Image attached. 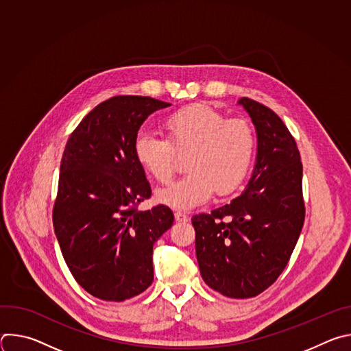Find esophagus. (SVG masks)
I'll list each match as a JSON object with an SVG mask.
<instances>
[{"instance_id": "obj_1", "label": "esophagus", "mask_w": 351, "mask_h": 351, "mask_svg": "<svg viewBox=\"0 0 351 351\" xmlns=\"http://www.w3.org/2000/svg\"><path fill=\"white\" fill-rule=\"evenodd\" d=\"M175 219H176L178 222H187V221H189V215H186L184 213L176 211V213H175Z\"/></svg>"}]
</instances>
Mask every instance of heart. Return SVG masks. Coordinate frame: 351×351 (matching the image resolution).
Masks as SVG:
<instances>
[{"mask_svg": "<svg viewBox=\"0 0 351 351\" xmlns=\"http://www.w3.org/2000/svg\"><path fill=\"white\" fill-rule=\"evenodd\" d=\"M167 138L138 132L133 153L147 175L168 183L175 171L176 156L189 152L183 178L157 191V202L173 210L187 211L206 204L215 191H234L252 168L256 136L244 119H226L211 107L194 104L165 118Z\"/></svg>", "mask_w": 351, "mask_h": 351, "instance_id": "1", "label": "heart"}]
</instances>
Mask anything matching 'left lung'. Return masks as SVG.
I'll use <instances>...</instances> for the list:
<instances>
[{"mask_svg": "<svg viewBox=\"0 0 351 351\" xmlns=\"http://www.w3.org/2000/svg\"><path fill=\"white\" fill-rule=\"evenodd\" d=\"M257 134L254 169L229 204L191 218L204 282L232 298L254 297L282 274L304 223L303 165L283 121L265 106L240 98Z\"/></svg>", "mask_w": 351, "mask_h": 351, "instance_id": "left-lung-1", "label": "left lung"}]
</instances>
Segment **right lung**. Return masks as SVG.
Segmentation results:
<instances>
[{
	"label": "right lung",
	"mask_w": 351,
	"mask_h": 351,
	"mask_svg": "<svg viewBox=\"0 0 351 351\" xmlns=\"http://www.w3.org/2000/svg\"><path fill=\"white\" fill-rule=\"evenodd\" d=\"M168 106L152 97H112L82 119L65 147L56 236L76 282L106 302H123L153 283V245L173 225L165 206L137 210L152 187L133 153L143 122Z\"/></svg>",
	"instance_id": "right-lung-1"
}]
</instances>
